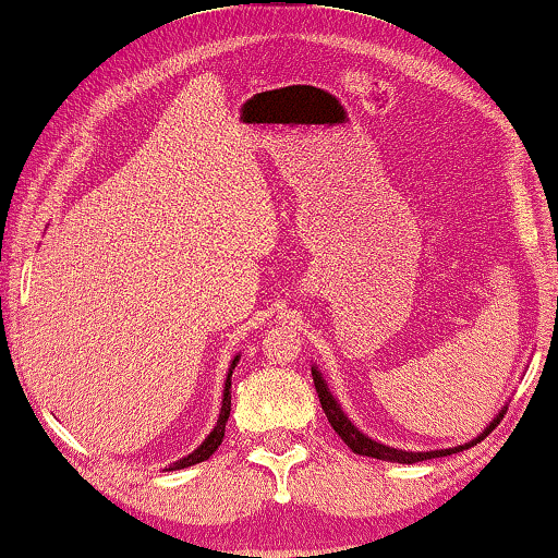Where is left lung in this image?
I'll return each instance as SVG.
<instances>
[{"instance_id": "obj_1", "label": "left lung", "mask_w": 558, "mask_h": 558, "mask_svg": "<svg viewBox=\"0 0 558 558\" xmlns=\"http://www.w3.org/2000/svg\"><path fill=\"white\" fill-rule=\"evenodd\" d=\"M312 378H315V388H317V396H319V403H323V411L327 416V422H330V426L335 432L340 434V439L345 441V445L353 449L355 454H363V457H376V460H388V462H403V464H414V462H424V460H434V457H447V454H457L462 452V449H470L475 447L477 441H483L487 434H490L495 429V424L500 422L502 418V409L498 416L493 418L490 424L485 426V432L480 434V437H475L472 441H464V445L460 447H452V449H432V452H407V449H396V447H386L380 445V441L365 437L363 432H357V426L350 422V418L342 414L340 403L335 401V396L330 393V388H327L323 373H319L317 368H312Z\"/></svg>"}]
</instances>
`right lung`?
<instances>
[{
  "instance_id": "add662e5",
  "label": "right lung",
  "mask_w": 558,
  "mask_h": 558,
  "mask_svg": "<svg viewBox=\"0 0 558 558\" xmlns=\"http://www.w3.org/2000/svg\"><path fill=\"white\" fill-rule=\"evenodd\" d=\"M239 357L241 355H235L231 361V368H228V378H226V386H223V407H220V416H218L216 426H213V432L208 434V437H205V441L195 449V452H190L187 457H182V460L172 462L167 470H185V468H190V464L205 462L220 447V441H223V437H226V422H228V416H231V376H233L235 363H239Z\"/></svg>"
}]
</instances>
